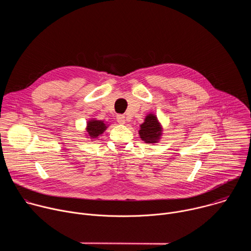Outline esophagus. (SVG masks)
I'll return each mask as SVG.
<instances>
[{"instance_id": "obj_1", "label": "esophagus", "mask_w": 251, "mask_h": 251, "mask_svg": "<svg viewBox=\"0 0 251 251\" xmlns=\"http://www.w3.org/2000/svg\"><path fill=\"white\" fill-rule=\"evenodd\" d=\"M116 120H117V122H118L119 124H125V122H126V118H125V116H124L123 114L117 115Z\"/></svg>"}]
</instances>
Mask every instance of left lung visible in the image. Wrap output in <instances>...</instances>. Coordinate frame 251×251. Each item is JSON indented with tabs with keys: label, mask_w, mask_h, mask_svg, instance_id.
Segmentation results:
<instances>
[{
	"label": "left lung",
	"mask_w": 251,
	"mask_h": 251,
	"mask_svg": "<svg viewBox=\"0 0 251 251\" xmlns=\"http://www.w3.org/2000/svg\"><path fill=\"white\" fill-rule=\"evenodd\" d=\"M140 138L145 143H156L162 135V128L154 114H149L145 118V122L140 126Z\"/></svg>",
	"instance_id": "1"
}]
</instances>
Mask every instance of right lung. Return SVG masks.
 <instances>
[{
  "instance_id": "1",
  "label": "right lung",
  "mask_w": 251,
  "mask_h": 251,
  "mask_svg": "<svg viewBox=\"0 0 251 251\" xmlns=\"http://www.w3.org/2000/svg\"><path fill=\"white\" fill-rule=\"evenodd\" d=\"M106 128V125L100 120H91L87 123V133L91 138H97V136L102 134Z\"/></svg>"
}]
</instances>
